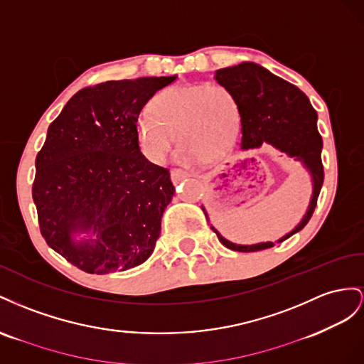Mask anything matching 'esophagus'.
Instances as JSON below:
<instances>
[{"mask_svg": "<svg viewBox=\"0 0 364 364\" xmlns=\"http://www.w3.org/2000/svg\"><path fill=\"white\" fill-rule=\"evenodd\" d=\"M188 176H189V173L181 171V169H172L171 171V180H172L173 184H178L181 180L188 178Z\"/></svg>", "mask_w": 364, "mask_h": 364, "instance_id": "esophagus-1", "label": "esophagus"}]
</instances>
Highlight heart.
<instances>
[{
	"label": "heart",
	"instance_id": "b5f03b06",
	"mask_svg": "<svg viewBox=\"0 0 364 364\" xmlns=\"http://www.w3.org/2000/svg\"><path fill=\"white\" fill-rule=\"evenodd\" d=\"M151 114L137 120L143 154L152 163L164 161L176 140L183 144L178 161L210 163L232 146L240 129L235 96L218 84H180L163 90L151 102Z\"/></svg>",
	"mask_w": 364,
	"mask_h": 364
}]
</instances>
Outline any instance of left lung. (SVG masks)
<instances>
[{"label": "left lung", "instance_id": "obj_1", "mask_svg": "<svg viewBox=\"0 0 364 364\" xmlns=\"http://www.w3.org/2000/svg\"><path fill=\"white\" fill-rule=\"evenodd\" d=\"M215 80L225 87L236 99L241 117V152L255 151L269 144L276 151L293 159L306 171L311 181V196L306 210L294 228L276 241L277 244L300 232L314 213L318 193L323 184L321 148L323 141L317 129V111L311 105L304 91L285 79L273 75L256 62L220 68ZM207 221L210 223L203 205ZM218 240L235 252H259L273 247L274 242L236 244L210 224Z\"/></svg>", "mask_w": 364, "mask_h": 364}]
</instances>
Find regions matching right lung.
Returning a JSON list of instances; mask_svg holds the SVG:
<instances>
[{"instance_id": "obj_1", "label": "right lung", "mask_w": 364, "mask_h": 364, "mask_svg": "<svg viewBox=\"0 0 364 364\" xmlns=\"http://www.w3.org/2000/svg\"><path fill=\"white\" fill-rule=\"evenodd\" d=\"M176 76L109 80L77 91L36 157L33 201L46 242L91 274L123 272L152 255L175 188L141 154L137 120Z\"/></svg>"}]
</instances>
